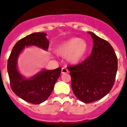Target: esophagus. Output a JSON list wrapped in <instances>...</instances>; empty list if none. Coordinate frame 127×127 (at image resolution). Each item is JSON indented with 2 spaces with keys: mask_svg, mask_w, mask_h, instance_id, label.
<instances>
[{
  "mask_svg": "<svg viewBox=\"0 0 127 127\" xmlns=\"http://www.w3.org/2000/svg\"><path fill=\"white\" fill-rule=\"evenodd\" d=\"M68 72V70L66 67H63L61 69V74H66Z\"/></svg>",
  "mask_w": 127,
  "mask_h": 127,
  "instance_id": "esophagus-1",
  "label": "esophagus"
}]
</instances>
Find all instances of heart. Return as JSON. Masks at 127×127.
<instances>
[{"mask_svg":"<svg viewBox=\"0 0 127 127\" xmlns=\"http://www.w3.org/2000/svg\"><path fill=\"white\" fill-rule=\"evenodd\" d=\"M88 49L85 40L72 37L60 42L56 48V53L60 57H67V61L72 64H78L85 58Z\"/></svg>","mask_w":127,"mask_h":127,"instance_id":"b5f03b06","label":"heart"}]
</instances>
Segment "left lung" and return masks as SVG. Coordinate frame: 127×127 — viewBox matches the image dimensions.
<instances>
[{"label": "left lung", "instance_id": "8db88e82", "mask_svg": "<svg viewBox=\"0 0 127 127\" xmlns=\"http://www.w3.org/2000/svg\"><path fill=\"white\" fill-rule=\"evenodd\" d=\"M91 55L83 63L67 67L75 95L84 103L95 102L113 88L117 70V58L110 44L92 32Z\"/></svg>", "mask_w": 127, "mask_h": 127}]
</instances>
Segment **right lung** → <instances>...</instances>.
Wrapping results in <instances>:
<instances>
[{
  "instance_id": "add662e5",
  "label": "right lung",
  "mask_w": 127,
  "mask_h": 127,
  "mask_svg": "<svg viewBox=\"0 0 127 127\" xmlns=\"http://www.w3.org/2000/svg\"><path fill=\"white\" fill-rule=\"evenodd\" d=\"M46 36V33H34L19 40L13 47L8 60V74L12 90L24 100L35 105L41 103L49 98L60 77L61 68L53 70L42 69L34 75L27 78L19 70L18 60L25 47L36 46L47 51L49 41Z\"/></svg>"
}]
</instances>
